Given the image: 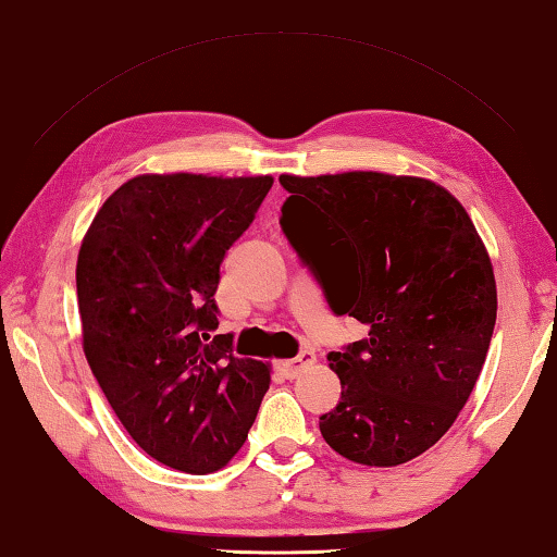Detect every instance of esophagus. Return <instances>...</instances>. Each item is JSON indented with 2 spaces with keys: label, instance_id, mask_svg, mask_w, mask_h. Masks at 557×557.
<instances>
[{
  "label": "esophagus",
  "instance_id": "34e87169",
  "mask_svg": "<svg viewBox=\"0 0 557 557\" xmlns=\"http://www.w3.org/2000/svg\"><path fill=\"white\" fill-rule=\"evenodd\" d=\"M311 364H315V352H313V350H300L298 358L281 360L278 368H281V372H284V375H286L288 380H294V377H298L300 372H304L306 368H311Z\"/></svg>",
  "mask_w": 557,
  "mask_h": 557
}]
</instances>
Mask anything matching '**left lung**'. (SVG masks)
Instances as JSON below:
<instances>
[{
	"label": "left lung",
	"instance_id": "8db88e82",
	"mask_svg": "<svg viewBox=\"0 0 557 557\" xmlns=\"http://www.w3.org/2000/svg\"><path fill=\"white\" fill-rule=\"evenodd\" d=\"M281 226L338 315L368 338L331 352L341 403L321 417L331 449L397 467L449 432L486 362L496 278L471 216L432 180L387 172L281 175Z\"/></svg>",
	"mask_w": 557,
	"mask_h": 557
}]
</instances>
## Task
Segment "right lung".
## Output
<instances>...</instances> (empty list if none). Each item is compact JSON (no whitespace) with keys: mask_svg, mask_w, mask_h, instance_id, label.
Here are the masks:
<instances>
[{"mask_svg":"<svg viewBox=\"0 0 557 557\" xmlns=\"http://www.w3.org/2000/svg\"><path fill=\"white\" fill-rule=\"evenodd\" d=\"M271 175H138L81 242L76 294L90 372L135 444L185 473L219 471L249 434L271 364L216 331L224 253L249 230Z\"/></svg>","mask_w":557,"mask_h":557,"instance_id":"obj_1","label":"right lung"}]
</instances>
